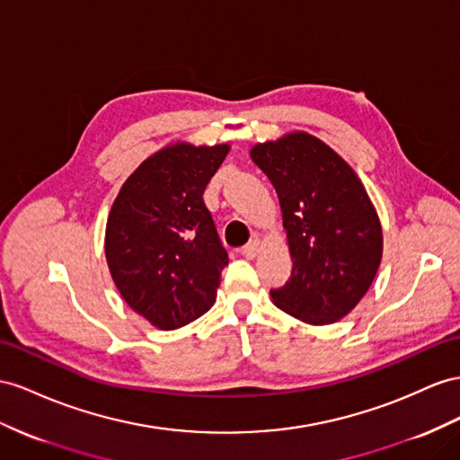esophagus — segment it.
Wrapping results in <instances>:
<instances>
[{
  "instance_id": "esophagus-1",
  "label": "esophagus",
  "mask_w": 460,
  "mask_h": 460,
  "mask_svg": "<svg viewBox=\"0 0 460 460\" xmlns=\"http://www.w3.org/2000/svg\"><path fill=\"white\" fill-rule=\"evenodd\" d=\"M261 239H252L249 244H246V246H243V249L239 251L243 256H246V258H254L258 252H261Z\"/></svg>"
}]
</instances>
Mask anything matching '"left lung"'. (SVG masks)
Instances as JSON below:
<instances>
[{
  "mask_svg": "<svg viewBox=\"0 0 460 460\" xmlns=\"http://www.w3.org/2000/svg\"><path fill=\"white\" fill-rule=\"evenodd\" d=\"M274 184L291 278L270 296L278 309L323 326L342 319L371 288L383 258V227L349 164L323 139L289 132L251 149Z\"/></svg>",
  "mask_w": 460,
  "mask_h": 460,
  "instance_id": "8db88e82",
  "label": "left lung"
}]
</instances>
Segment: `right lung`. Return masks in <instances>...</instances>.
<instances>
[{"label": "right lung", "mask_w": 460, "mask_h": 460, "mask_svg": "<svg viewBox=\"0 0 460 460\" xmlns=\"http://www.w3.org/2000/svg\"><path fill=\"white\" fill-rule=\"evenodd\" d=\"M229 149L164 146L128 176L111 208V276L129 309L161 331L196 321L216 301L229 256L202 196Z\"/></svg>", "instance_id": "right-lung-1"}]
</instances>
